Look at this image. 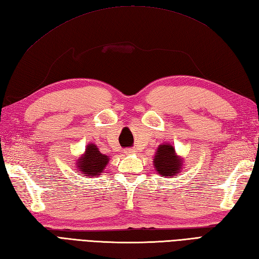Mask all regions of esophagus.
Instances as JSON below:
<instances>
[{"label":"esophagus","mask_w":259,"mask_h":259,"mask_svg":"<svg viewBox=\"0 0 259 259\" xmlns=\"http://www.w3.org/2000/svg\"><path fill=\"white\" fill-rule=\"evenodd\" d=\"M134 152H135L134 149H126V150L124 151L125 154H130V153H134Z\"/></svg>","instance_id":"esophagus-1"}]
</instances>
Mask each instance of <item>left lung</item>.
Here are the masks:
<instances>
[{"instance_id": "8db88e82", "label": "left lung", "mask_w": 259, "mask_h": 259, "mask_svg": "<svg viewBox=\"0 0 259 259\" xmlns=\"http://www.w3.org/2000/svg\"><path fill=\"white\" fill-rule=\"evenodd\" d=\"M182 160L176 154V150L170 144H162L159 146L154 156L155 170L162 177L174 178L182 168Z\"/></svg>"}]
</instances>
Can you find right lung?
<instances>
[{"mask_svg": "<svg viewBox=\"0 0 259 259\" xmlns=\"http://www.w3.org/2000/svg\"><path fill=\"white\" fill-rule=\"evenodd\" d=\"M77 161V168L81 172V174L92 178L103 173L109 161V157L102 154L96 145L88 144L85 154L80 156V159Z\"/></svg>", "mask_w": 259, "mask_h": 259, "instance_id": "obj_1", "label": "right lung"}]
</instances>
